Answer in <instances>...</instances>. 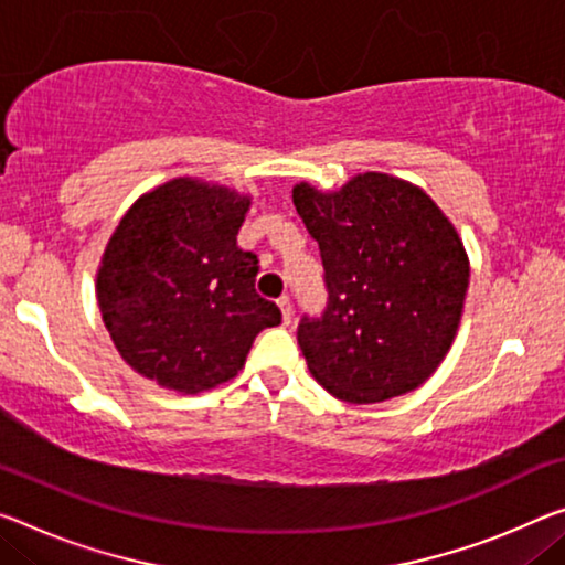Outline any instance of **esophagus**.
Here are the masks:
<instances>
[{"label":"esophagus","instance_id":"obj_1","mask_svg":"<svg viewBox=\"0 0 565 565\" xmlns=\"http://www.w3.org/2000/svg\"><path fill=\"white\" fill-rule=\"evenodd\" d=\"M277 306H280V312H282V323L290 326V320H292V302H290L288 295H282V298L277 300Z\"/></svg>","mask_w":565,"mask_h":565}]
</instances>
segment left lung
Masks as SVG:
<instances>
[{
  "label": "left lung",
  "instance_id": "left-lung-1",
  "mask_svg": "<svg viewBox=\"0 0 565 565\" xmlns=\"http://www.w3.org/2000/svg\"><path fill=\"white\" fill-rule=\"evenodd\" d=\"M292 202L326 270V308L298 323L312 376L349 404L424 384L455 341L470 285L447 216L422 189L373 171L333 194L298 184Z\"/></svg>",
  "mask_w": 565,
  "mask_h": 565
}]
</instances>
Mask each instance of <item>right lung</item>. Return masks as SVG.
<instances>
[{
	"label": "right lung",
	"mask_w": 565,
	"mask_h": 565,
	"mask_svg": "<svg viewBox=\"0 0 565 565\" xmlns=\"http://www.w3.org/2000/svg\"><path fill=\"white\" fill-rule=\"evenodd\" d=\"M249 199L173 179L143 194L113 232L98 270L103 323L124 361L181 394L224 384L255 335L280 326L259 298V259L237 247Z\"/></svg>",
	"instance_id": "obj_1"
}]
</instances>
